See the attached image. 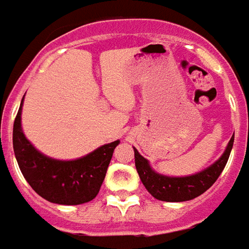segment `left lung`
Returning <instances> with one entry per match:
<instances>
[{
	"label": "left lung",
	"instance_id": "1",
	"mask_svg": "<svg viewBox=\"0 0 249 249\" xmlns=\"http://www.w3.org/2000/svg\"><path fill=\"white\" fill-rule=\"evenodd\" d=\"M233 142H234V136L231 137L229 145L225 153L221 156V159L215 161L213 166L206 168L204 171L191 175V177L171 178V177H164V175L155 173L149 167L148 160L142 158L134 148L136 168L146 191L155 198L161 200V201H186V200H192L203 195L207 189L213 186V183L218 179V177L221 175L229 160Z\"/></svg>",
	"mask_w": 249,
	"mask_h": 249
}]
</instances>
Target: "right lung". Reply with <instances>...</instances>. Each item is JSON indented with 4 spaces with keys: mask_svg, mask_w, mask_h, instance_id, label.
Instances as JSON below:
<instances>
[{
    "mask_svg": "<svg viewBox=\"0 0 249 249\" xmlns=\"http://www.w3.org/2000/svg\"><path fill=\"white\" fill-rule=\"evenodd\" d=\"M21 105L23 100L13 123V151L30 186L41 197L56 204L76 206L93 200L100 192L119 141L103 145L81 159L63 161L46 158L28 142L21 131Z\"/></svg>",
    "mask_w": 249,
    "mask_h": 249,
    "instance_id": "obj_1",
    "label": "right lung"
}]
</instances>
